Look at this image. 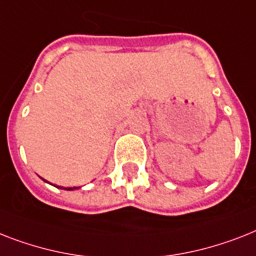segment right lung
<instances>
[{
  "instance_id": "right-lung-1",
  "label": "right lung",
  "mask_w": 256,
  "mask_h": 256,
  "mask_svg": "<svg viewBox=\"0 0 256 256\" xmlns=\"http://www.w3.org/2000/svg\"><path fill=\"white\" fill-rule=\"evenodd\" d=\"M44 180V178H43ZM46 182V180H44ZM56 188H59V189H67V190H74V189H78L80 188V186H74V188H63V186H56Z\"/></svg>"
}]
</instances>
